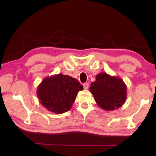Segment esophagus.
<instances>
[{
  "mask_svg": "<svg viewBox=\"0 0 156 156\" xmlns=\"http://www.w3.org/2000/svg\"><path fill=\"white\" fill-rule=\"evenodd\" d=\"M83 87L84 89H87L89 88V83H85L83 84Z\"/></svg>",
  "mask_w": 156,
  "mask_h": 156,
  "instance_id": "34e87169",
  "label": "esophagus"
}]
</instances>
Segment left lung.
Returning a JSON list of instances; mask_svg holds the SVG:
<instances>
[{"instance_id": "obj_1", "label": "left lung", "mask_w": 156, "mask_h": 156, "mask_svg": "<svg viewBox=\"0 0 156 156\" xmlns=\"http://www.w3.org/2000/svg\"><path fill=\"white\" fill-rule=\"evenodd\" d=\"M89 91L97 105L106 111H113L122 106L126 99V86L122 78L101 72L91 84Z\"/></svg>"}]
</instances>
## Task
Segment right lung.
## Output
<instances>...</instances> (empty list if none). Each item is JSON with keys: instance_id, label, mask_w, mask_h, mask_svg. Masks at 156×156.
I'll use <instances>...</instances> for the list:
<instances>
[{"instance_id": "obj_1", "label": "right lung", "mask_w": 156, "mask_h": 156, "mask_svg": "<svg viewBox=\"0 0 156 156\" xmlns=\"http://www.w3.org/2000/svg\"><path fill=\"white\" fill-rule=\"evenodd\" d=\"M83 86L75 78L59 73L44 78L37 88L40 103L57 114L69 110Z\"/></svg>"}]
</instances>
